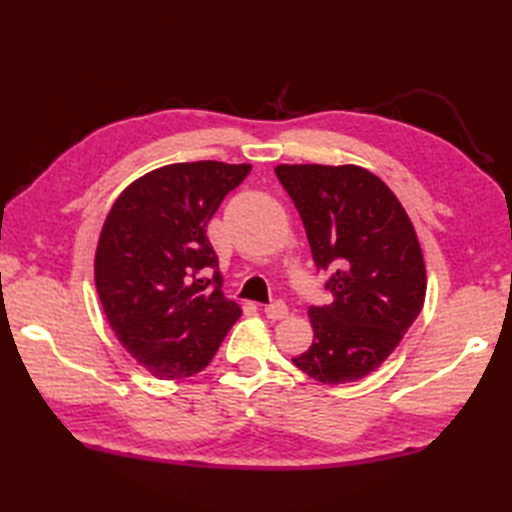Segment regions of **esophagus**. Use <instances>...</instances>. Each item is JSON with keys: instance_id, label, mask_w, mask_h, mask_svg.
Returning <instances> with one entry per match:
<instances>
[{"instance_id": "1", "label": "esophagus", "mask_w": 512, "mask_h": 512, "mask_svg": "<svg viewBox=\"0 0 512 512\" xmlns=\"http://www.w3.org/2000/svg\"><path fill=\"white\" fill-rule=\"evenodd\" d=\"M264 312H266L268 319L279 321V319L288 317V306H286L284 301H273V303H268V306L264 308Z\"/></svg>"}]
</instances>
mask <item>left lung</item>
Wrapping results in <instances>:
<instances>
[{
  "label": "left lung",
  "mask_w": 512,
  "mask_h": 512,
  "mask_svg": "<svg viewBox=\"0 0 512 512\" xmlns=\"http://www.w3.org/2000/svg\"><path fill=\"white\" fill-rule=\"evenodd\" d=\"M330 306H310L314 343L292 358L328 385L361 380L396 350L422 310L427 273L409 215L367 169L279 165Z\"/></svg>",
  "instance_id": "left-lung-1"
}]
</instances>
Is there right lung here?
<instances>
[{"instance_id": "1", "label": "right lung", "mask_w": 512, "mask_h": 512, "mask_svg": "<svg viewBox=\"0 0 512 512\" xmlns=\"http://www.w3.org/2000/svg\"><path fill=\"white\" fill-rule=\"evenodd\" d=\"M248 171L178 162L129 184L107 215L96 292L118 341L156 378L198 374L242 314L222 295L206 224Z\"/></svg>"}]
</instances>
